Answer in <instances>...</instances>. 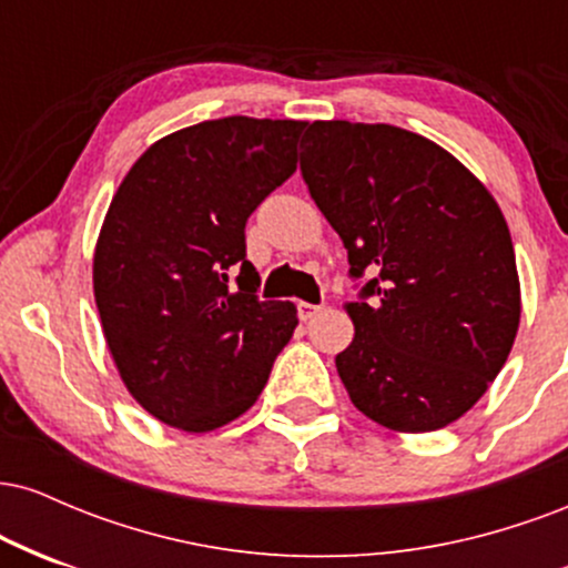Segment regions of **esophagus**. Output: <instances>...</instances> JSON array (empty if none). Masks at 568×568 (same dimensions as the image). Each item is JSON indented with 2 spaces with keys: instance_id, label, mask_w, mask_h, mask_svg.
<instances>
[{
  "instance_id": "1",
  "label": "esophagus",
  "mask_w": 568,
  "mask_h": 568,
  "mask_svg": "<svg viewBox=\"0 0 568 568\" xmlns=\"http://www.w3.org/2000/svg\"><path fill=\"white\" fill-rule=\"evenodd\" d=\"M298 317H302V321L306 323V321H312V317L317 315V312L323 310V304H306V302H298Z\"/></svg>"
}]
</instances>
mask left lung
Returning a JSON list of instances; mask_svg holds the SVG:
<instances>
[{
    "label": "left lung",
    "mask_w": 568,
    "mask_h": 568,
    "mask_svg": "<svg viewBox=\"0 0 568 568\" xmlns=\"http://www.w3.org/2000/svg\"><path fill=\"white\" fill-rule=\"evenodd\" d=\"M302 175L363 283L336 355L349 400L395 433L467 414L510 355L520 283L497 200L438 143L395 125L312 122Z\"/></svg>",
    "instance_id": "1"
}]
</instances>
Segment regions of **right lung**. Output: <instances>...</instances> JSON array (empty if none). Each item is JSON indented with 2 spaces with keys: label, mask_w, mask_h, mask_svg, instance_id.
<instances>
[{
  "label": "right lung",
  "mask_w": 568,
  "mask_h": 568,
  "mask_svg": "<svg viewBox=\"0 0 568 568\" xmlns=\"http://www.w3.org/2000/svg\"><path fill=\"white\" fill-rule=\"evenodd\" d=\"M306 122L224 116L146 149L116 189L93 256L103 336L154 419L211 433L262 395L298 325L258 298L245 221L296 171Z\"/></svg>",
  "instance_id": "obj_1"
}]
</instances>
